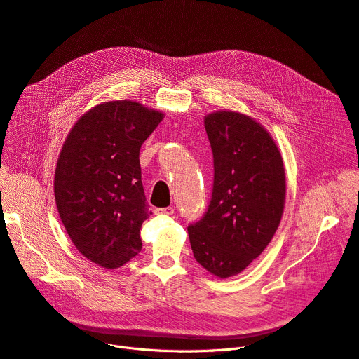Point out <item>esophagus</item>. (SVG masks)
<instances>
[{"label":"esophagus","instance_id":"esophagus-1","mask_svg":"<svg viewBox=\"0 0 359 359\" xmlns=\"http://www.w3.org/2000/svg\"><path fill=\"white\" fill-rule=\"evenodd\" d=\"M175 213V209L173 208H158L155 209V215L158 216H172Z\"/></svg>","mask_w":359,"mask_h":359}]
</instances>
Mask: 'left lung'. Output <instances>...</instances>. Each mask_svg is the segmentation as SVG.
Segmentation results:
<instances>
[{"instance_id":"obj_1","label":"left lung","mask_w":359,"mask_h":359,"mask_svg":"<svg viewBox=\"0 0 359 359\" xmlns=\"http://www.w3.org/2000/svg\"><path fill=\"white\" fill-rule=\"evenodd\" d=\"M213 151V189L206 213L189 224L194 259L227 278L257 259L278 229L285 198L280 150L269 132L237 112L204 118Z\"/></svg>"}]
</instances>
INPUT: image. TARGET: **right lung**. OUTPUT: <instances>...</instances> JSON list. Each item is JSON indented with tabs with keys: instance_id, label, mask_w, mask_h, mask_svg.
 <instances>
[{
	"instance_id": "1",
	"label": "right lung",
	"mask_w": 359,
	"mask_h": 359,
	"mask_svg": "<svg viewBox=\"0 0 359 359\" xmlns=\"http://www.w3.org/2000/svg\"><path fill=\"white\" fill-rule=\"evenodd\" d=\"M163 115L137 102H105L69 132L55 170V201L72 243L85 257L118 269L142 250L149 219L139 150Z\"/></svg>"
}]
</instances>
